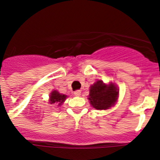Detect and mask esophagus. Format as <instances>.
<instances>
[{
  "instance_id": "obj_1",
  "label": "esophagus",
  "mask_w": 160,
  "mask_h": 160,
  "mask_svg": "<svg viewBox=\"0 0 160 160\" xmlns=\"http://www.w3.org/2000/svg\"><path fill=\"white\" fill-rule=\"evenodd\" d=\"M73 94L75 96H80V94H81V90H76V91H74Z\"/></svg>"
}]
</instances>
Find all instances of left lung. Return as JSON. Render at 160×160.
<instances>
[{
  "label": "left lung",
  "instance_id": "1",
  "mask_svg": "<svg viewBox=\"0 0 160 160\" xmlns=\"http://www.w3.org/2000/svg\"><path fill=\"white\" fill-rule=\"evenodd\" d=\"M118 97V90L113 83L107 85L102 81L94 82L90 88L88 99L97 110H107L114 105Z\"/></svg>",
  "mask_w": 160,
  "mask_h": 160
}]
</instances>
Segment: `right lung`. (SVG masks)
I'll use <instances>...</instances> for the list:
<instances>
[{
  "label": "right lung",
  "instance_id": "1",
  "mask_svg": "<svg viewBox=\"0 0 160 160\" xmlns=\"http://www.w3.org/2000/svg\"><path fill=\"white\" fill-rule=\"evenodd\" d=\"M67 96L65 94H62L57 91V90H53L50 94L49 96V103L50 104H53V103H58L59 106L66 100Z\"/></svg>",
  "mask_w": 160,
  "mask_h": 160
}]
</instances>
